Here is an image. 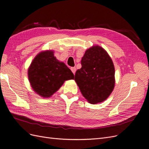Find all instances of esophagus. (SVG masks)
<instances>
[{
  "instance_id": "34e87169",
  "label": "esophagus",
  "mask_w": 149,
  "mask_h": 149,
  "mask_svg": "<svg viewBox=\"0 0 149 149\" xmlns=\"http://www.w3.org/2000/svg\"><path fill=\"white\" fill-rule=\"evenodd\" d=\"M70 69H71L72 72H73V74H75V72H76V68H71Z\"/></svg>"
}]
</instances>
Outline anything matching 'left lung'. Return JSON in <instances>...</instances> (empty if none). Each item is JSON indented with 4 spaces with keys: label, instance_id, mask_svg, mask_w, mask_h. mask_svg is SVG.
I'll use <instances>...</instances> for the list:
<instances>
[{
    "label": "left lung",
    "instance_id": "left-lung-1",
    "mask_svg": "<svg viewBox=\"0 0 149 149\" xmlns=\"http://www.w3.org/2000/svg\"><path fill=\"white\" fill-rule=\"evenodd\" d=\"M81 68L76 71L75 81L82 95L91 104L106 100L115 85L113 61L102 47L93 46L81 60Z\"/></svg>",
    "mask_w": 149,
    "mask_h": 149
}]
</instances>
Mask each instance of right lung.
Here are the masks:
<instances>
[{
    "label": "right lung",
    "mask_w": 149,
    "mask_h": 149,
    "mask_svg": "<svg viewBox=\"0 0 149 149\" xmlns=\"http://www.w3.org/2000/svg\"><path fill=\"white\" fill-rule=\"evenodd\" d=\"M28 77L33 91L43 98L51 97L65 80L74 79L70 69L56 59L52 50L36 56L28 68Z\"/></svg>",
    "instance_id": "1"
}]
</instances>
